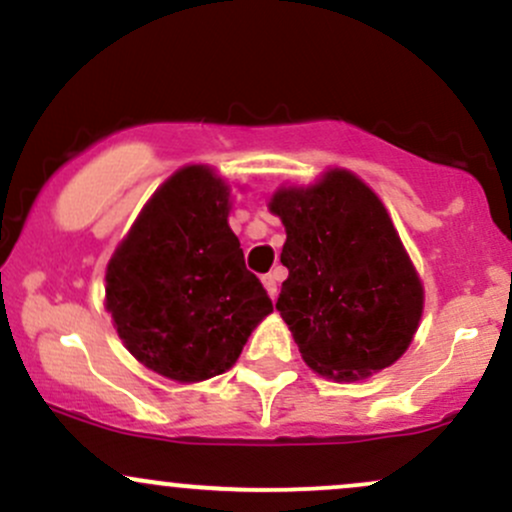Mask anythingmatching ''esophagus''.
Instances as JSON below:
<instances>
[{"instance_id":"1","label":"esophagus","mask_w":512,"mask_h":512,"mask_svg":"<svg viewBox=\"0 0 512 512\" xmlns=\"http://www.w3.org/2000/svg\"><path fill=\"white\" fill-rule=\"evenodd\" d=\"M279 277H282V272H279V269H274V272H269L262 277V284H265L267 294L272 296V301L277 299V294H279Z\"/></svg>"}]
</instances>
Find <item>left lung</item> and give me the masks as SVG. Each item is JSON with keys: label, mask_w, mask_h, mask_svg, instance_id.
Masks as SVG:
<instances>
[{"label": "left lung", "mask_w": 512, "mask_h": 512, "mask_svg": "<svg viewBox=\"0 0 512 512\" xmlns=\"http://www.w3.org/2000/svg\"><path fill=\"white\" fill-rule=\"evenodd\" d=\"M286 243L277 311L303 362L335 381L391 367L423 316V284L389 213L347 170L311 187H282L269 201Z\"/></svg>", "instance_id": "obj_1"}]
</instances>
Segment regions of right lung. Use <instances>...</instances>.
<instances>
[{
	"mask_svg": "<svg viewBox=\"0 0 512 512\" xmlns=\"http://www.w3.org/2000/svg\"><path fill=\"white\" fill-rule=\"evenodd\" d=\"M228 199L209 167H182L150 196L106 267V311L126 350L182 384L233 367L272 313L228 226Z\"/></svg>",
	"mask_w": 512,
	"mask_h": 512,
	"instance_id": "obj_1",
	"label": "right lung"
}]
</instances>
